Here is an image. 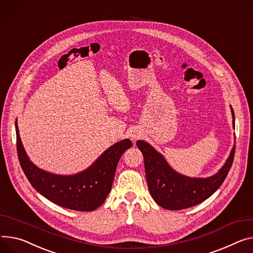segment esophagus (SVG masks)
Returning <instances> with one entry per match:
<instances>
[{
  "label": "esophagus",
  "mask_w": 253,
  "mask_h": 253,
  "mask_svg": "<svg viewBox=\"0 0 253 253\" xmlns=\"http://www.w3.org/2000/svg\"><path fill=\"white\" fill-rule=\"evenodd\" d=\"M140 135H141V134H140L139 132H134V133H132V134H131V140H132V141L138 140V139L140 138Z\"/></svg>",
  "instance_id": "obj_1"
}]
</instances>
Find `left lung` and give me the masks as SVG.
Here are the masks:
<instances>
[{
    "label": "left lung",
    "instance_id": "obj_1",
    "mask_svg": "<svg viewBox=\"0 0 253 253\" xmlns=\"http://www.w3.org/2000/svg\"><path fill=\"white\" fill-rule=\"evenodd\" d=\"M233 126L235 127L234 111L231 107ZM144 156L146 178L150 193L160 207L176 211L199 205L209 199L224 182L233 164L235 146L221 170L208 178H190L174 171L164 157L144 141L137 142Z\"/></svg>",
    "mask_w": 253,
    "mask_h": 253
}]
</instances>
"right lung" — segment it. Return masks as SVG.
<instances>
[{"label":"right lung","instance_id":"add662e5","mask_svg":"<svg viewBox=\"0 0 253 253\" xmlns=\"http://www.w3.org/2000/svg\"><path fill=\"white\" fill-rule=\"evenodd\" d=\"M17 153L31 185L50 202L66 209L91 211L99 208L111 190L116 166L122 155L132 146L124 140L108 148L88 169L76 175H56L36 167L22 146L16 123Z\"/></svg>","mask_w":253,"mask_h":253}]
</instances>
